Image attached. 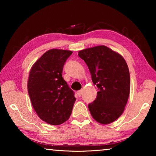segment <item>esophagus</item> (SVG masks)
I'll return each instance as SVG.
<instances>
[{"mask_svg": "<svg viewBox=\"0 0 156 156\" xmlns=\"http://www.w3.org/2000/svg\"><path fill=\"white\" fill-rule=\"evenodd\" d=\"M83 89H81V90L77 91V94H78V96L79 97H80V96H82V94H83Z\"/></svg>", "mask_w": 156, "mask_h": 156, "instance_id": "esophagus-1", "label": "esophagus"}]
</instances>
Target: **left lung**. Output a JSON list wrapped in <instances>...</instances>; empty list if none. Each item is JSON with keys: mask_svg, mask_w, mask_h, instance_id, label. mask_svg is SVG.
Here are the masks:
<instances>
[{"mask_svg": "<svg viewBox=\"0 0 156 156\" xmlns=\"http://www.w3.org/2000/svg\"><path fill=\"white\" fill-rule=\"evenodd\" d=\"M78 56L87 65L98 90L96 100L88 105L92 117L102 125L114 122L122 114L130 92L125 60L104 45L81 50Z\"/></svg>", "mask_w": 156, "mask_h": 156, "instance_id": "left-lung-1", "label": "left lung"}]
</instances>
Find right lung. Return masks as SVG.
I'll list each match as a JSON object with an SVG mask.
<instances>
[{
  "label": "right lung",
  "mask_w": 156,
  "mask_h": 156,
  "mask_svg": "<svg viewBox=\"0 0 156 156\" xmlns=\"http://www.w3.org/2000/svg\"><path fill=\"white\" fill-rule=\"evenodd\" d=\"M72 51L52 49L34 63L27 89L31 104L42 120L59 125L69 118L76 101L74 92L62 76L63 66Z\"/></svg>",
  "instance_id": "1"
}]
</instances>
